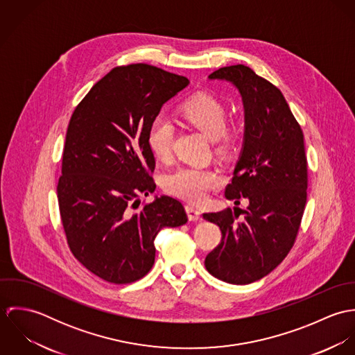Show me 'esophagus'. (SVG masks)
I'll return each mask as SVG.
<instances>
[{"label": "esophagus", "mask_w": 355, "mask_h": 355, "mask_svg": "<svg viewBox=\"0 0 355 355\" xmlns=\"http://www.w3.org/2000/svg\"><path fill=\"white\" fill-rule=\"evenodd\" d=\"M186 211H187L189 220H191V221H198L201 218V210L193 205H187Z\"/></svg>", "instance_id": "34e87169"}]
</instances>
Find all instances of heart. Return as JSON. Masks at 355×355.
<instances>
[{"label": "heart", "mask_w": 355, "mask_h": 355, "mask_svg": "<svg viewBox=\"0 0 355 355\" xmlns=\"http://www.w3.org/2000/svg\"><path fill=\"white\" fill-rule=\"evenodd\" d=\"M178 114L211 139L214 150L220 154L230 152L235 141V128L228 127L227 107L217 97L209 93H197L180 103ZM173 125L164 117L157 116L148 131V146L153 155L166 162L172 154ZM164 189L171 196L200 202L210 190L221 184V176L209 166L183 165L164 178Z\"/></svg>", "instance_id": "b5f03b06"}]
</instances>
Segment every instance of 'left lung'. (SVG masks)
<instances>
[{"mask_svg":"<svg viewBox=\"0 0 355 355\" xmlns=\"http://www.w3.org/2000/svg\"><path fill=\"white\" fill-rule=\"evenodd\" d=\"M209 79L231 82L242 96L243 148L224 194L249 206L203 213L221 230L205 266L223 282L249 284L270 273L295 243L307 197L304 132L282 92L252 68L223 67Z\"/></svg>","mask_w":355,"mask_h":355,"instance_id":"8db88e82","label":"left lung"}]
</instances>
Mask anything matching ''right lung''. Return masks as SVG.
Returning <instances> with one entry per match:
<instances>
[{"label": "right lung", "instance_id": "right-lung-1", "mask_svg": "<svg viewBox=\"0 0 355 355\" xmlns=\"http://www.w3.org/2000/svg\"><path fill=\"white\" fill-rule=\"evenodd\" d=\"M189 79L149 64L114 67L75 107L57 184L68 246L92 273L113 284L142 279L154 263V239L187 223L183 205L153 194L148 131L162 105Z\"/></svg>", "mask_w": 355, "mask_h": 355}]
</instances>
